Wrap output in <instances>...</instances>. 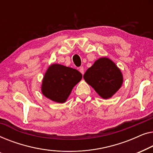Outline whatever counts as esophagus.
I'll return each instance as SVG.
<instances>
[{
  "label": "esophagus",
  "instance_id": "esophagus-1",
  "mask_svg": "<svg viewBox=\"0 0 153 153\" xmlns=\"http://www.w3.org/2000/svg\"><path fill=\"white\" fill-rule=\"evenodd\" d=\"M79 72H80L82 75L85 74V69H84L83 66H80V67L79 68Z\"/></svg>",
  "mask_w": 153,
  "mask_h": 153
}]
</instances>
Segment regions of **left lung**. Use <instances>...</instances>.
<instances>
[{
    "label": "left lung",
    "instance_id": "left-lung-1",
    "mask_svg": "<svg viewBox=\"0 0 153 153\" xmlns=\"http://www.w3.org/2000/svg\"><path fill=\"white\" fill-rule=\"evenodd\" d=\"M84 79L104 99L111 98L123 83V76L119 68L107 57L96 60L84 74Z\"/></svg>",
    "mask_w": 153,
    "mask_h": 153
}]
</instances>
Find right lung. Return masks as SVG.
Here are the masks:
<instances>
[{"label":"right lung","mask_w":153,"mask_h":153,"mask_svg":"<svg viewBox=\"0 0 153 153\" xmlns=\"http://www.w3.org/2000/svg\"><path fill=\"white\" fill-rule=\"evenodd\" d=\"M82 74L74 68L61 64H52L45 74L42 91L44 95L55 102L63 103L73 88L82 79Z\"/></svg>","instance_id":"obj_1"}]
</instances>
